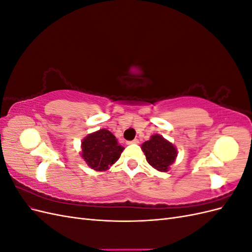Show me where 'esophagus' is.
I'll use <instances>...</instances> for the list:
<instances>
[{"instance_id":"1","label":"esophagus","mask_w":252,"mask_h":252,"mask_svg":"<svg viewBox=\"0 0 252 252\" xmlns=\"http://www.w3.org/2000/svg\"><path fill=\"white\" fill-rule=\"evenodd\" d=\"M127 144H128V145H130V144H139V140L134 139V140H132V141H128Z\"/></svg>"}]
</instances>
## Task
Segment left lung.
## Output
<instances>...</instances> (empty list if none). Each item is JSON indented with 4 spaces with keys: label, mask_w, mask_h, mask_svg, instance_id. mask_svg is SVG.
<instances>
[{
    "label": "left lung",
    "mask_w": 252,
    "mask_h": 252,
    "mask_svg": "<svg viewBox=\"0 0 252 252\" xmlns=\"http://www.w3.org/2000/svg\"><path fill=\"white\" fill-rule=\"evenodd\" d=\"M141 148L148 164L161 172L169 171L178 157L177 147L159 134L151 135L148 141L142 144Z\"/></svg>",
    "instance_id": "obj_1"
}]
</instances>
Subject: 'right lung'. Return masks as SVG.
<instances>
[{
  "instance_id": "right-lung-1",
  "label": "right lung",
  "mask_w": 252,
  "mask_h": 252,
  "mask_svg": "<svg viewBox=\"0 0 252 252\" xmlns=\"http://www.w3.org/2000/svg\"><path fill=\"white\" fill-rule=\"evenodd\" d=\"M81 157L91 169L105 171L116 163L124 147L107 129L89 133L82 140Z\"/></svg>"
}]
</instances>
